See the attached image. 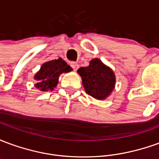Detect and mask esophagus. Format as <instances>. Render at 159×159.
I'll return each mask as SVG.
<instances>
[{
	"instance_id": "obj_1",
	"label": "esophagus",
	"mask_w": 159,
	"mask_h": 159,
	"mask_svg": "<svg viewBox=\"0 0 159 159\" xmlns=\"http://www.w3.org/2000/svg\"><path fill=\"white\" fill-rule=\"evenodd\" d=\"M70 66L72 67L74 70H76L78 69V67H79L78 64L76 62H70Z\"/></svg>"
}]
</instances>
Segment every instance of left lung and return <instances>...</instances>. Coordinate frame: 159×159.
Listing matches in <instances>:
<instances>
[{
  "label": "left lung",
  "instance_id": "obj_1",
  "mask_svg": "<svg viewBox=\"0 0 159 159\" xmlns=\"http://www.w3.org/2000/svg\"><path fill=\"white\" fill-rule=\"evenodd\" d=\"M77 73L82 77L85 92L99 100H106L115 89L116 76L109 66L94 58L86 67H81Z\"/></svg>",
  "mask_w": 159,
  "mask_h": 159
}]
</instances>
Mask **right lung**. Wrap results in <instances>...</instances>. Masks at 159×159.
<instances>
[{"label":"right lung","mask_w":159,"mask_h":159,"mask_svg":"<svg viewBox=\"0 0 159 159\" xmlns=\"http://www.w3.org/2000/svg\"><path fill=\"white\" fill-rule=\"evenodd\" d=\"M71 70L72 68L61 58L47 61L42 64L41 69L34 76L36 81L35 87L42 92L52 91L58 85L59 76Z\"/></svg>","instance_id":"1"}]
</instances>
